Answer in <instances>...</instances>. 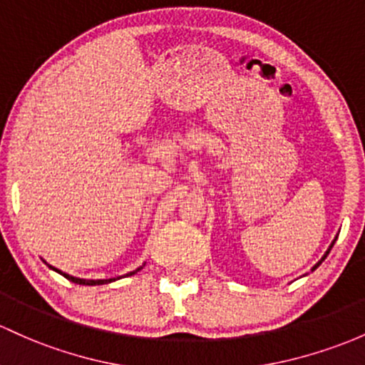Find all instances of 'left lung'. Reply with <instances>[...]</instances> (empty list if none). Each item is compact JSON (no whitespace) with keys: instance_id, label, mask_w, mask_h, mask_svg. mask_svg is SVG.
<instances>
[{"instance_id":"1","label":"left lung","mask_w":365,"mask_h":365,"mask_svg":"<svg viewBox=\"0 0 365 365\" xmlns=\"http://www.w3.org/2000/svg\"><path fill=\"white\" fill-rule=\"evenodd\" d=\"M334 242H336V240H334ZM334 242H332V244H331V247H329V250H331V249H332V245H334ZM329 250H327V252H325V256H324V257H322V259H320V261H319V262H317V264H315V266H313V269H315V268H317V266H319V264H320V262H322V261H324V259H325V257H327V254H329Z\"/></svg>"}]
</instances>
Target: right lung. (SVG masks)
<instances>
[{"instance_id":"obj_1","label":"right lung","mask_w":365,"mask_h":365,"mask_svg":"<svg viewBox=\"0 0 365 365\" xmlns=\"http://www.w3.org/2000/svg\"><path fill=\"white\" fill-rule=\"evenodd\" d=\"M50 268H52V266H50ZM52 269H56V268H52ZM140 268H137L135 272H130L128 273V275H134V273H137L139 272ZM57 273H61L62 277H66L68 278L69 282H74V284H80V285H103V284H109V282H115L116 278H108V280H85V278H76V277H71V275H68V273H62V272H58V269H56Z\"/></svg>"}]
</instances>
